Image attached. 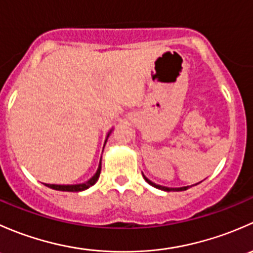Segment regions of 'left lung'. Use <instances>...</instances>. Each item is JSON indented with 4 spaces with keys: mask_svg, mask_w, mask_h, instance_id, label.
Listing matches in <instances>:
<instances>
[{
    "mask_svg": "<svg viewBox=\"0 0 253 253\" xmlns=\"http://www.w3.org/2000/svg\"><path fill=\"white\" fill-rule=\"evenodd\" d=\"M143 177H144V180L147 181V182L149 183L150 186H153V187H155V188H159V190H163V191H168V192H170V191H186V190H187V188H190V186H185V187H178V188L165 187V186H160V185H157V183L152 182V181H150L149 178H147V177H145L144 175H143ZM192 186H195V185H192Z\"/></svg>",
    "mask_w": 253,
    "mask_h": 253,
    "instance_id": "left-lung-1",
    "label": "left lung"
}]
</instances>
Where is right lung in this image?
Segmentation results:
<instances>
[{
    "label": "right lung",
    "mask_w": 253,
    "mask_h": 253,
    "mask_svg": "<svg viewBox=\"0 0 253 253\" xmlns=\"http://www.w3.org/2000/svg\"><path fill=\"white\" fill-rule=\"evenodd\" d=\"M110 132H109V134H110ZM109 134H108V137H109ZM100 171H101V162L99 163V168H98V170H96L95 174H94V176L90 178V180L86 181V182L78 183V185H50V183H45V186H47V187L52 188V190H56V191H65V192H79V191H84V190H86V188L90 187V186H93L94 183L98 181L99 176H100Z\"/></svg>",
    "instance_id": "1"
}]
</instances>
